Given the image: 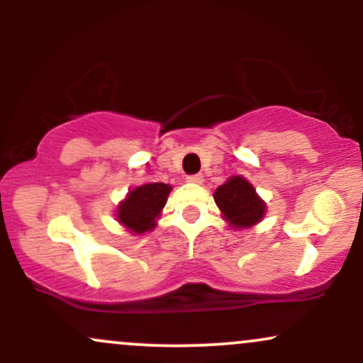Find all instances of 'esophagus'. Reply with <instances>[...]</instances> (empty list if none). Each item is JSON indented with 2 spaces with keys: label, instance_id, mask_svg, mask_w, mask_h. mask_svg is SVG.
<instances>
[{
  "label": "esophagus",
  "instance_id": "1",
  "mask_svg": "<svg viewBox=\"0 0 363 363\" xmlns=\"http://www.w3.org/2000/svg\"><path fill=\"white\" fill-rule=\"evenodd\" d=\"M186 181L187 182H193V184H201L203 176H201V174H194V176H187Z\"/></svg>",
  "mask_w": 363,
  "mask_h": 363
}]
</instances>
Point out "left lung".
I'll return each instance as SVG.
<instances>
[{
  "mask_svg": "<svg viewBox=\"0 0 363 363\" xmlns=\"http://www.w3.org/2000/svg\"><path fill=\"white\" fill-rule=\"evenodd\" d=\"M213 196L223 218L237 230L252 227L264 216V201L256 194L251 182L245 181L242 176L228 179L225 184L216 187Z\"/></svg>",
  "mask_w": 363,
  "mask_h": 363,
  "instance_id": "8db88e82",
  "label": "left lung"
}]
</instances>
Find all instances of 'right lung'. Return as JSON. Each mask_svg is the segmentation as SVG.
<instances>
[{
	"instance_id": "add662e5",
	"label": "right lung",
	"mask_w": 363,
	"mask_h": 363,
	"mask_svg": "<svg viewBox=\"0 0 363 363\" xmlns=\"http://www.w3.org/2000/svg\"><path fill=\"white\" fill-rule=\"evenodd\" d=\"M169 184L150 182L129 191L126 199L118 206V222L128 228L131 234H145L155 227V220L160 216L162 208L167 203L170 193Z\"/></svg>"
}]
</instances>
